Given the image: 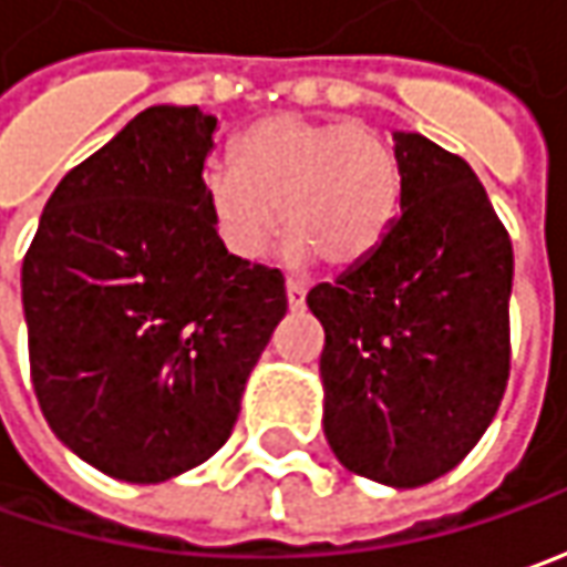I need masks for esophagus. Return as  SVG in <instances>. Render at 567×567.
Instances as JSON below:
<instances>
[{
	"label": "esophagus",
	"instance_id": "1",
	"mask_svg": "<svg viewBox=\"0 0 567 567\" xmlns=\"http://www.w3.org/2000/svg\"><path fill=\"white\" fill-rule=\"evenodd\" d=\"M285 295H288V307H291V310H303L307 285H303L301 279H288V282H285Z\"/></svg>",
	"mask_w": 567,
	"mask_h": 567
}]
</instances>
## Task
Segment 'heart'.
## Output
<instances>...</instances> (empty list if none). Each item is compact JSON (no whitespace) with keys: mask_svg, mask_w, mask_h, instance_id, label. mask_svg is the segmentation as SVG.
I'll return each instance as SVG.
<instances>
[{"mask_svg":"<svg viewBox=\"0 0 567 567\" xmlns=\"http://www.w3.org/2000/svg\"><path fill=\"white\" fill-rule=\"evenodd\" d=\"M209 223L235 257L260 260L285 231L288 257L332 269L370 260L399 219V163L380 134L348 118L279 112L235 144V166L204 172Z\"/></svg>","mask_w":567,"mask_h":567,"instance_id":"heart-1","label":"heart"}]
</instances>
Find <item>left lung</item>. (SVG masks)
I'll list each match as a JSON object with an SVG mask.
<instances>
[{
	"label": "left lung",
	"instance_id": "obj_1",
	"mask_svg": "<svg viewBox=\"0 0 567 567\" xmlns=\"http://www.w3.org/2000/svg\"><path fill=\"white\" fill-rule=\"evenodd\" d=\"M399 219L380 250L310 288L322 430L351 474L395 489L458 467L508 382L512 238L461 156L395 131Z\"/></svg>",
	"mask_w": 567,
	"mask_h": 567
}]
</instances>
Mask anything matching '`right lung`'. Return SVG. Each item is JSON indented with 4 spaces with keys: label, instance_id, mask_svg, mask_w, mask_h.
I'll use <instances>...</instances> for the list:
<instances>
[{
    "label": "right lung",
    "instance_id": "add662e5",
    "mask_svg": "<svg viewBox=\"0 0 567 567\" xmlns=\"http://www.w3.org/2000/svg\"><path fill=\"white\" fill-rule=\"evenodd\" d=\"M213 131L197 106L134 115L52 190L21 266L43 417L127 483L223 449L288 310L282 272L228 254L206 216Z\"/></svg>",
    "mask_w": 567,
    "mask_h": 567
}]
</instances>
